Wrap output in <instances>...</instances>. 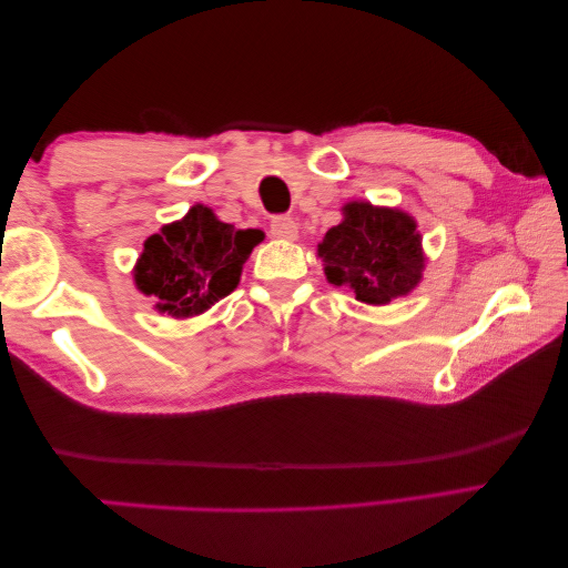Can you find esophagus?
I'll return each mask as SVG.
<instances>
[{
  "label": "esophagus",
  "instance_id": "esophagus-1",
  "mask_svg": "<svg viewBox=\"0 0 568 568\" xmlns=\"http://www.w3.org/2000/svg\"><path fill=\"white\" fill-rule=\"evenodd\" d=\"M268 229H272L274 239H282V241H294L296 234H300V231H296L294 219H290V216H274L272 223H268Z\"/></svg>",
  "mask_w": 568,
  "mask_h": 568
}]
</instances>
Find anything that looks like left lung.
I'll list each match as a JSON object with an SVG mask.
<instances>
[{
	"label": "left lung",
	"mask_w": 568,
	"mask_h": 568,
	"mask_svg": "<svg viewBox=\"0 0 568 568\" xmlns=\"http://www.w3.org/2000/svg\"><path fill=\"white\" fill-rule=\"evenodd\" d=\"M342 216L317 246L329 284L349 286L365 304H389L420 284L425 254L410 213L352 201Z\"/></svg>",
	"instance_id": "8db88e82"
}]
</instances>
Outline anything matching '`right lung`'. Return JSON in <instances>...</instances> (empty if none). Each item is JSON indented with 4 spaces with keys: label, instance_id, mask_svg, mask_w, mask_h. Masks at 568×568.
<instances>
[{
    "label": "right lung",
    "instance_id": "add662e5",
    "mask_svg": "<svg viewBox=\"0 0 568 568\" xmlns=\"http://www.w3.org/2000/svg\"><path fill=\"white\" fill-rule=\"evenodd\" d=\"M258 241H264L258 229H234L196 203L181 221L148 236L133 272L135 286L153 296L158 312L196 317L236 290Z\"/></svg>",
    "mask_w": 568,
    "mask_h": 568
}]
</instances>
